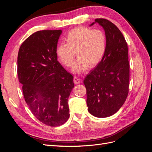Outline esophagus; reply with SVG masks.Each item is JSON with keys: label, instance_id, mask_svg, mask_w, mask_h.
<instances>
[{"label": "esophagus", "instance_id": "esophagus-1", "mask_svg": "<svg viewBox=\"0 0 152 152\" xmlns=\"http://www.w3.org/2000/svg\"><path fill=\"white\" fill-rule=\"evenodd\" d=\"M73 82H74V83L75 84H79L80 83V80L79 79V78L77 77H75L74 79H73Z\"/></svg>", "mask_w": 152, "mask_h": 152}]
</instances>
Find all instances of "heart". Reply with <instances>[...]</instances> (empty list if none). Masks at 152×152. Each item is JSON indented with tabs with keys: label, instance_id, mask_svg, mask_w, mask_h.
I'll use <instances>...</instances> for the list:
<instances>
[{
	"label": "heart",
	"instance_id": "obj_1",
	"mask_svg": "<svg viewBox=\"0 0 152 152\" xmlns=\"http://www.w3.org/2000/svg\"><path fill=\"white\" fill-rule=\"evenodd\" d=\"M65 44L58 45L57 57L63 65L70 67L74 60L75 53L78 59L72 68L75 73L85 72L102 61L107 48V38L100 30H93L86 26L72 29L64 38Z\"/></svg>",
	"mask_w": 152,
	"mask_h": 152
}]
</instances>
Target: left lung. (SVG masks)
Listing matches in <instances>:
<instances>
[{
	"label": "left lung",
	"instance_id": "obj_1",
	"mask_svg": "<svg viewBox=\"0 0 152 152\" xmlns=\"http://www.w3.org/2000/svg\"><path fill=\"white\" fill-rule=\"evenodd\" d=\"M98 23L107 38V48L102 61L86 75L87 105L93 116L112 115L126 102L129 93V63L126 41L111 21L98 18L90 26Z\"/></svg>",
	"mask_w": 152,
	"mask_h": 152
}]
</instances>
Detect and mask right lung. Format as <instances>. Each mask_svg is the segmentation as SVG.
Returning a JSON list of instances; mask_svg holds the SVG:
<instances>
[{
	"label": "right lung",
	"mask_w": 152,
	"mask_h": 152,
	"mask_svg": "<svg viewBox=\"0 0 152 152\" xmlns=\"http://www.w3.org/2000/svg\"><path fill=\"white\" fill-rule=\"evenodd\" d=\"M62 30H42L31 34L20 46L18 75L25 102L41 122L56 127L70 116L68 99L73 77L58 61L56 53Z\"/></svg>",
	"instance_id": "1"
}]
</instances>
